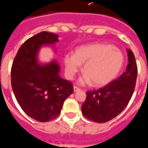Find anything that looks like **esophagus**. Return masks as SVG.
<instances>
[{"label":"esophagus","mask_w":148,"mask_h":148,"mask_svg":"<svg viewBox=\"0 0 148 148\" xmlns=\"http://www.w3.org/2000/svg\"><path fill=\"white\" fill-rule=\"evenodd\" d=\"M80 90H81L80 88H78V87L75 86H74V92H77V91H79Z\"/></svg>","instance_id":"1"}]
</instances>
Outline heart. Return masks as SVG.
<instances>
[{
    "label": "heart",
    "mask_w": 148,
    "mask_h": 148,
    "mask_svg": "<svg viewBox=\"0 0 148 148\" xmlns=\"http://www.w3.org/2000/svg\"><path fill=\"white\" fill-rule=\"evenodd\" d=\"M63 62L68 78L72 79L84 63L85 74L79 82H92L94 86H102L114 80L120 73L124 65V55L111 44L93 43L77 47L74 55L66 54Z\"/></svg>",
    "instance_id": "1"
}]
</instances>
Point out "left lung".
I'll use <instances>...</instances> for the list:
<instances>
[{"label": "left lung", "instance_id": "obj_1", "mask_svg": "<svg viewBox=\"0 0 148 148\" xmlns=\"http://www.w3.org/2000/svg\"><path fill=\"white\" fill-rule=\"evenodd\" d=\"M128 64L120 77L96 90L86 92L82 112L94 122L105 123L123 111L133 94L137 77V65L133 52L127 49Z\"/></svg>", "mask_w": 148, "mask_h": 148}]
</instances>
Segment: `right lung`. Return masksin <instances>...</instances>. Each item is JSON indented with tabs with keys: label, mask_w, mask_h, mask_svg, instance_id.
I'll list each match as a JSON object with an SVG mask.
<instances>
[{
	"label": "right lung",
	"mask_w": 148,
	"mask_h": 148,
	"mask_svg": "<svg viewBox=\"0 0 148 148\" xmlns=\"http://www.w3.org/2000/svg\"><path fill=\"white\" fill-rule=\"evenodd\" d=\"M58 41V35L47 32L31 37L18 50L12 66L11 84L16 101L26 114L39 122L57 117L65 100L74 92L71 82L59 76L56 62L42 66L38 62L39 48Z\"/></svg>",
	"instance_id": "obj_1"
}]
</instances>
